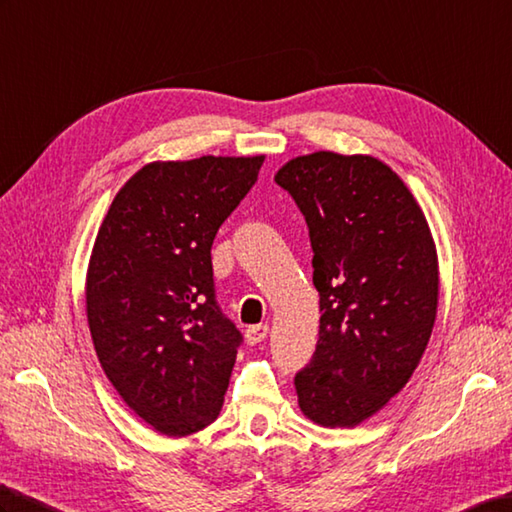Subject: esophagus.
I'll return each mask as SVG.
<instances>
[{
    "label": "esophagus",
    "mask_w": 512,
    "mask_h": 512,
    "mask_svg": "<svg viewBox=\"0 0 512 512\" xmlns=\"http://www.w3.org/2000/svg\"><path fill=\"white\" fill-rule=\"evenodd\" d=\"M267 334H269V326H267V323H258V326L247 328L245 339H247L249 345H258V343H263V341L267 339Z\"/></svg>",
    "instance_id": "34e87169"
}]
</instances>
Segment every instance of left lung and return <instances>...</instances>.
<instances>
[{
    "mask_svg": "<svg viewBox=\"0 0 512 512\" xmlns=\"http://www.w3.org/2000/svg\"><path fill=\"white\" fill-rule=\"evenodd\" d=\"M276 180L308 223L319 341L295 376L304 417L356 428L391 402L426 352L439 306V256L404 180L367 154L295 156Z\"/></svg>",
    "mask_w": 512,
    "mask_h": 512,
    "instance_id": "8db88e82",
    "label": "left lung"
}]
</instances>
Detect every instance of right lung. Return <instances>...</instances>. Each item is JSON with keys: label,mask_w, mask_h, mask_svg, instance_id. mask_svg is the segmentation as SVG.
<instances>
[{"label": "right lung", "mask_w": 512, "mask_h": 512, "mask_svg": "<svg viewBox=\"0 0 512 512\" xmlns=\"http://www.w3.org/2000/svg\"><path fill=\"white\" fill-rule=\"evenodd\" d=\"M263 162H147L97 230L84 284L95 354L121 400L165 436L204 430L223 406L241 334L215 302L210 247Z\"/></svg>", "instance_id": "add662e5"}]
</instances>
